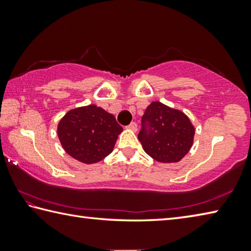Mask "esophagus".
I'll return each instance as SVG.
<instances>
[{"mask_svg": "<svg viewBox=\"0 0 251 251\" xmlns=\"http://www.w3.org/2000/svg\"><path fill=\"white\" fill-rule=\"evenodd\" d=\"M127 128L130 129V130H133V131H136V130H137V124H136L135 122L130 123V124H129L128 126H127Z\"/></svg>", "mask_w": 251, "mask_h": 251, "instance_id": "obj_1", "label": "esophagus"}]
</instances>
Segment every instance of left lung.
<instances>
[{"mask_svg":"<svg viewBox=\"0 0 251 251\" xmlns=\"http://www.w3.org/2000/svg\"><path fill=\"white\" fill-rule=\"evenodd\" d=\"M195 127L181 110L152 101L142 117L138 139L146 154L159 163H178L194 143Z\"/></svg>","mask_w":251,"mask_h":251,"instance_id":"obj_1","label":"left lung"}]
</instances>
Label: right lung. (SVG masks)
Segmentation results:
<instances>
[{
    "instance_id": "obj_1",
    "label": "right lung",
    "mask_w": 251,
    "mask_h": 251,
    "mask_svg": "<svg viewBox=\"0 0 251 251\" xmlns=\"http://www.w3.org/2000/svg\"><path fill=\"white\" fill-rule=\"evenodd\" d=\"M123 127L96 105L71 109L59 121L57 135L64 151L84 164H95L113 151Z\"/></svg>"
}]
</instances>
